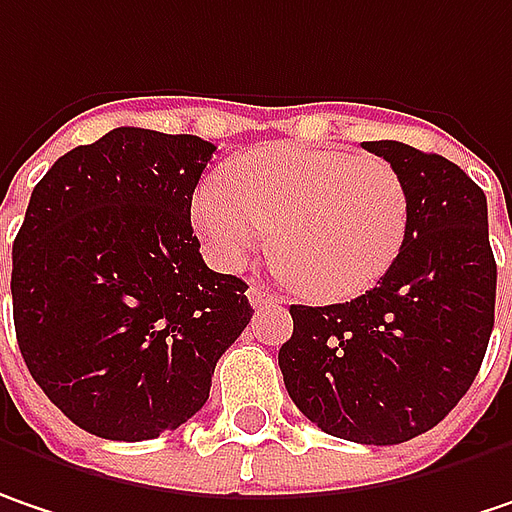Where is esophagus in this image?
Wrapping results in <instances>:
<instances>
[{
	"instance_id": "esophagus-1",
	"label": "esophagus",
	"mask_w": 512,
	"mask_h": 512,
	"mask_svg": "<svg viewBox=\"0 0 512 512\" xmlns=\"http://www.w3.org/2000/svg\"><path fill=\"white\" fill-rule=\"evenodd\" d=\"M249 301H252V307H281L284 304V298L275 295L266 284L249 286Z\"/></svg>"
}]
</instances>
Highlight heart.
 <instances>
[{
  "mask_svg": "<svg viewBox=\"0 0 512 512\" xmlns=\"http://www.w3.org/2000/svg\"><path fill=\"white\" fill-rule=\"evenodd\" d=\"M408 214L406 182L385 159L286 141L237 156L191 199L217 266H243L272 234L275 263L316 301L356 298L382 281L406 246Z\"/></svg>",
  "mask_w": 512,
  "mask_h": 512,
  "instance_id": "obj_1",
  "label": "heart"
}]
</instances>
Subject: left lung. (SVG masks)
Here are the masks:
<instances>
[{"label": "left lung", "instance_id": "8db88e82", "mask_svg": "<svg viewBox=\"0 0 512 512\" xmlns=\"http://www.w3.org/2000/svg\"><path fill=\"white\" fill-rule=\"evenodd\" d=\"M362 147L406 182V246L365 295L292 304L278 365L321 432L391 446L429 432L469 391L493 333L496 257L487 196L461 167L403 141Z\"/></svg>", "mask_w": 512, "mask_h": 512}]
</instances>
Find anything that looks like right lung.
I'll list each match as a JSON object with an SVG mask.
<instances>
[{
	"mask_svg": "<svg viewBox=\"0 0 512 512\" xmlns=\"http://www.w3.org/2000/svg\"><path fill=\"white\" fill-rule=\"evenodd\" d=\"M217 147L109 130L37 182L14 240V327L34 382L75 426L150 440L205 406L252 318L240 278L205 266L191 199Z\"/></svg>",
	"mask_w": 512,
	"mask_h": 512,
	"instance_id": "add662e5",
	"label": "right lung"
}]
</instances>
